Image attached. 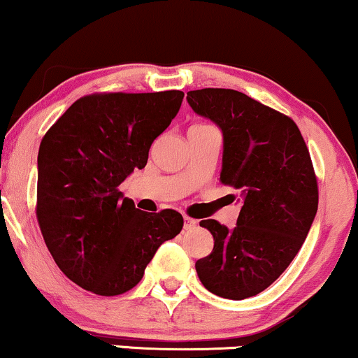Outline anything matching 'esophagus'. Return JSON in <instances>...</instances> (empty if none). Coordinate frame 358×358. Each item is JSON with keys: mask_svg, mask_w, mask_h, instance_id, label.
<instances>
[{"mask_svg": "<svg viewBox=\"0 0 358 358\" xmlns=\"http://www.w3.org/2000/svg\"><path fill=\"white\" fill-rule=\"evenodd\" d=\"M196 224H198V221H196V220L188 218V216H185V218H183V228L187 229V231H189V229H194V228H196Z\"/></svg>", "mask_w": 358, "mask_h": 358, "instance_id": "1", "label": "esophagus"}]
</instances>
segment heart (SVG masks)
Listing matches in <instances>:
<instances>
[{"label":"heart","mask_w":358,"mask_h":358,"mask_svg":"<svg viewBox=\"0 0 358 358\" xmlns=\"http://www.w3.org/2000/svg\"><path fill=\"white\" fill-rule=\"evenodd\" d=\"M198 127H201V125H198Z\"/></svg>","instance_id":"obj_1"}]
</instances>
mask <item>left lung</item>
Instances as JSON below:
<instances>
[{"label": "left lung", "instance_id": "8db88e82", "mask_svg": "<svg viewBox=\"0 0 358 358\" xmlns=\"http://www.w3.org/2000/svg\"><path fill=\"white\" fill-rule=\"evenodd\" d=\"M187 101L223 134L220 182L239 189L241 205L231 229L201 221L215 246L194 268L210 292L248 299L287 269L315 218L319 193L309 150L289 117L238 90H189Z\"/></svg>", "mask_w": 358, "mask_h": 358}]
</instances>
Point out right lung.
<instances>
[{
	"mask_svg": "<svg viewBox=\"0 0 358 358\" xmlns=\"http://www.w3.org/2000/svg\"><path fill=\"white\" fill-rule=\"evenodd\" d=\"M183 96H87L44 135L36 210L41 233L59 269L85 291H130L160 244L182 231L178 211H140L119 185L147 165L152 142L178 114Z\"/></svg>",
	"mask_w": 358,
	"mask_h": 358,
	"instance_id": "add662e5",
	"label": "right lung"
}]
</instances>
